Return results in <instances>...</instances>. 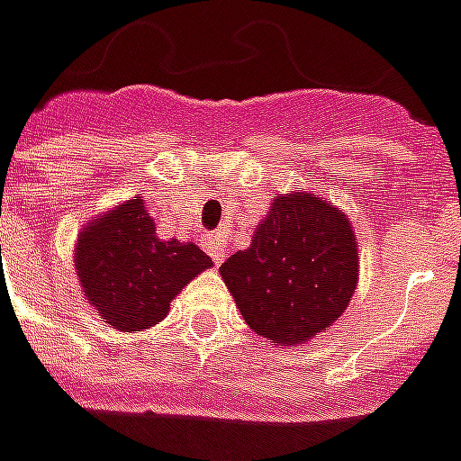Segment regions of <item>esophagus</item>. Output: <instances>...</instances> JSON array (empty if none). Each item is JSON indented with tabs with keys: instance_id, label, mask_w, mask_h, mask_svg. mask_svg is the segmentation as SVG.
<instances>
[{
	"instance_id": "34e87169",
	"label": "esophagus",
	"mask_w": 461,
	"mask_h": 461,
	"mask_svg": "<svg viewBox=\"0 0 461 461\" xmlns=\"http://www.w3.org/2000/svg\"><path fill=\"white\" fill-rule=\"evenodd\" d=\"M205 250H208V256L212 258V263H223V258L228 256V249H225L223 243L215 236L205 238Z\"/></svg>"
}]
</instances>
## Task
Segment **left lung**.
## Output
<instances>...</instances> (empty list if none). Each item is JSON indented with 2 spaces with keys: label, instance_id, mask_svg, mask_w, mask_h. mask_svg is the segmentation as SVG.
Returning <instances> with one entry per match:
<instances>
[{
  "label": "left lung",
  "instance_id": "left-lung-1",
  "mask_svg": "<svg viewBox=\"0 0 461 461\" xmlns=\"http://www.w3.org/2000/svg\"><path fill=\"white\" fill-rule=\"evenodd\" d=\"M221 276L253 331L271 344H301L329 329L354 296L357 238L331 203L278 195L250 249L233 253Z\"/></svg>",
  "mask_w": 461,
  "mask_h": 461
}]
</instances>
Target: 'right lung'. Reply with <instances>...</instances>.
I'll return each instance as SVG.
<instances>
[{"label":"right lung","instance_id":"obj_1","mask_svg":"<svg viewBox=\"0 0 461 461\" xmlns=\"http://www.w3.org/2000/svg\"><path fill=\"white\" fill-rule=\"evenodd\" d=\"M75 263L87 301L120 331L163 321L183 285L212 266L193 243L155 238V223L140 198L87 225Z\"/></svg>","mask_w":461,"mask_h":461}]
</instances>
